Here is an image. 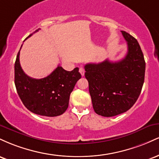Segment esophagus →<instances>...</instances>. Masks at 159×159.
<instances>
[{
	"label": "esophagus",
	"instance_id": "obj_1",
	"mask_svg": "<svg viewBox=\"0 0 159 159\" xmlns=\"http://www.w3.org/2000/svg\"><path fill=\"white\" fill-rule=\"evenodd\" d=\"M79 72H80V73H81V75L82 76L84 75V69L83 67H80Z\"/></svg>",
	"mask_w": 159,
	"mask_h": 159
}]
</instances>
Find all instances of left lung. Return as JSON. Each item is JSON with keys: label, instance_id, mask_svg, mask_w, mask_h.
<instances>
[{"label": "left lung", "instance_id": "left-lung-1", "mask_svg": "<svg viewBox=\"0 0 159 159\" xmlns=\"http://www.w3.org/2000/svg\"><path fill=\"white\" fill-rule=\"evenodd\" d=\"M121 32L128 45L123 59L105 60L84 66L95 112L107 117L129 110L139 97L144 82L146 63L139 43L129 34Z\"/></svg>", "mask_w": 159, "mask_h": 159}]
</instances>
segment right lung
<instances>
[{"mask_svg":"<svg viewBox=\"0 0 159 159\" xmlns=\"http://www.w3.org/2000/svg\"><path fill=\"white\" fill-rule=\"evenodd\" d=\"M19 54L20 51L15 63V85L24 105L41 116L63 114L68 108L69 96L76 82L81 78L79 69L76 67L69 72L58 66L47 77L35 79L24 72L20 65Z\"/></svg>","mask_w":159,"mask_h":159,"instance_id":"1","label":"right lung"}]
</instances>
